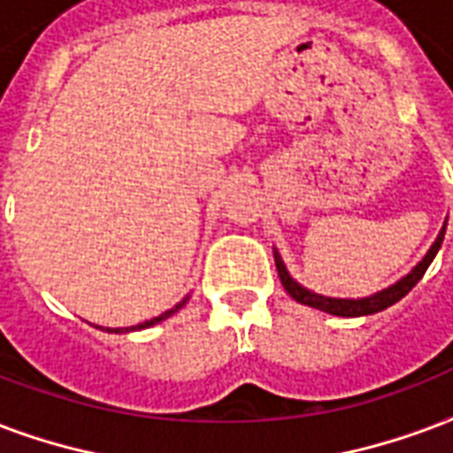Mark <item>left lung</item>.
<instances>
[{
	"label": "left lung",
	"mask_w": 453,
	"mask_h": 453,
	"mask_svg": "<svg viewBox=\"0 0 453 453\" xmlns=\"http://www.w3.org/2000/svg\"><path fill=\"white\" fill-rule=\"evenodd\" d=\"M444 230H447V223L441 227L440 237L434 240V244L430 247V251L426 254V258L420 261L413 271L402 278V280L392 285V288L382 289L378 295L372 296H365V299H333V296H323V295H316V292H309L306 288H302L299 282L292 280V275L288 273L285 264H282L280 254L275 251V265H278V275H280L282 280V288L288 289V295L292 299H296L299 303H306V306H313V309L319 311H326L330 316H342V319H357V316H371V313H378V311H385L388 306L396 303L402 296H406L411 289L416 288V282L426 275L427 265L433 264V258L437 257V251L441 247V240H444Z\"/></svg>",
	"instance_id": "left-lung-1"
}]
</instances>
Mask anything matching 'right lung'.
<instances>
[{
    "mask_svg": "<svg viewBox=\"0 0 453 453\" xmlns=\"http://www.w3.org/2000/svg\"><path fill=\"white\" fill-rule=\"evenodd\" d=\"M185 302H188V299H182V303H185ZM182 303H178V306H175V309H171V311H165V313H161V316H158V319L147 320V323H142V326H134V327H130V330H142V327L157 326V323H161V320L168 319V316H171V313H175V311H178V309H182ZM126 330H127V327H126ZM113 333H120V330H113Z\"/></svg>",
    "mask_w": 453,
    "mask_h": 453,
    "instance_id": "add662e5",
    "label": "right lung"
}]
</instances>
